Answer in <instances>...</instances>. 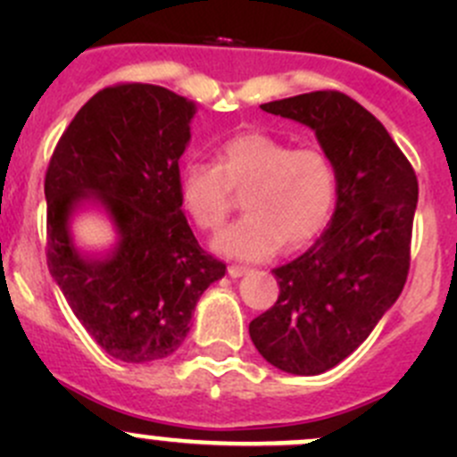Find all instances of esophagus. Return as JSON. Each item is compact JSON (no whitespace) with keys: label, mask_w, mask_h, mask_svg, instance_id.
Returning a JSON list of instances; mask_svg holds the SVG:
<instances>
[{"label":"esophagus","mask_w":457,"mask_h":457,"mask_svg":"<svg viewBox=\"0 0 457 457\" xmlns=\"http://www.w3.org/2000/svg\"><path fill=\"white\" fill-rule=\"evenodd\" d=\"M247 271H250V270H247L245 265H229L228 267V274L232 276V278H241V276L247 274Z\"/></svg>","instance_id":"esophagus-1"}]
</instances>
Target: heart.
<instances>
[{
    "label": "heart",
    "mask_w": 457,
    "mask_h": 457,
    "mask_svg": "<svg viewBox=\"0 0 457 457\" xmlns=\"http://www.w3.org/2000/svg\"><path fill=\"white\" fill-rule=\"evenodd\" d=\"M232 192H245L247 214L219 234L214 247L225 256L262 261L283 245L312 243L325 229L336 205V170L314 145L247 130L216 152V165L190 161L179 174V195L190 219L205 232L223 228Z\"/></svg>",
    "instance_id": "obj_1"
}]
</instances>
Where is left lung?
<instances>
[{
	"label": "left lung",
	"instance_id": "left-lung-1",
	"mask_svg": "<svg viewBox=\"0 0 457 457\" xmlns=\"http://www.w3.org/2000/svg\"><path fill=\"white\" fill-rule=\"evenodd\" d=\"M314 130L336 170V210L314 245L271 274L278 301L250 322L276 370L318 376L356 352L398 301L409 274L418 179L358 101L318 90L261 105Z\"/></svg>",
	"mask_w": 457,
	"mask_h": 457
}]
</instances>
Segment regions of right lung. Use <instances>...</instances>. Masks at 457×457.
Listing matches in <instances>:
<instances>
[{
	"instance_id": "obj_1",
	"label": "right lung",
	"mask_w": 457,
	"mask_h": 457,
	"mask_svg": "<svg viewBox=\"0 0 457 457\" xmlns=\"http://www.w3.org/2000/svg\"><path fill=\"white\" fill-rule=\"evenodd\" d=\"M195 101L152 84L96 92L59 139L46 172L48 270L105 353L152 362L177 352L201 294L225 265L201 250L179 195ZM101 206L118 238L105 255L74 245L71 219Z\"/></svg>"
}]
</instances>
